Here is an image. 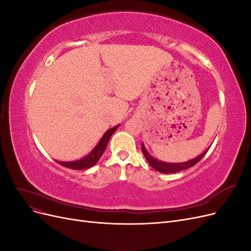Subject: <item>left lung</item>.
Returning a JSON list of instances; mask_svg holds the SVG:
<instances>
[{"mask_svg": "<svg viewBox=\"0 0 251 251\" xmlns=\"http://www.w3.org/2000/svg\"><path fill=\"white\" fill-rule=\"evenodd\" d=\"M141 150H142V153L146 157V159L148 160V162L150 163V165L153 168L154 170L163 173V174H173V173H177V172H181L183 170L189 169L194 166L195 164L198 163L201 159L205 156V154L207 153V150H205L203 153L199 156H197L196 158L192 159V160H188L185 162H180V163H170V162H164V161H160L158 160V159L154 158L153 156H151V154L147 151L146 147H144V144H141Z\"/></svg>", "mask_w": 251, "mask_h": 251, "instance_id": "8db88e82", "label": "left lung"}]
</instances>
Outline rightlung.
Here are the masks:
<instances>
[{
	"label": "right lung",
	"instance_id": "right-lung-1",
	"mask_svg": "<svg viewBox=\"0 0 251 251\" xmlns=\"http://www.w3.org/2000/svg\"><path fill=\"white\" fill-rule=\"evenodd\" d=\"M118 126L119 125L110 128V130L105 132L101 137V139L100 140V142L96 144V147L91 151L86 157H82L78 159V160H74V161H57L56 160V162L59 163L60 165L65 166V168L71 169V170H86L89 168H92V166L95 165L97 161L100 160V158L102 156L105 148L108 146V142L111 138V136L117 130Z\"/></svg>",
	"mask_w": 251,
	"mask_h": 251
}]
</instances>
